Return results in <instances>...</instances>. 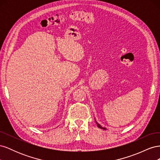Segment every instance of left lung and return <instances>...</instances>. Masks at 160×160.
<instances>
[{
	"label": "left lung",
	"instance_id": "8db88e82",
	"mask_svg": "<svg viewBox=\"0 0 160 160\" xmlns=\"http://www.w3.org/2000/svg\"><path fill=\"white\" fill-rule=\"evenodd\" d=\"M96 123H97V125H98V128H101V129H105V130H106V128H103V127H101V125H99V123H98V122H96Z\"/></svg>",
	"mask_w": 160,
	"mask_h": 160
}]
</instances>
